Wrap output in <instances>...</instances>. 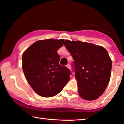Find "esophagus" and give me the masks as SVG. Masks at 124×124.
<instances>
[{"label": "esophagus", "mask_w": 124, "mask_h": 124, "mask_svg": "<svg viewBox=\"0 0 124 124\" xmlns=\"http://www.w3.org/2000/svg\"><path fill=\"white\" fill-rule=\"evenodd\" d=\"M67 67L68 68H69V69H70V64H67Z\"/></svg>", "instance_id": "esophagus-1"}]
</instances>
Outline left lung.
<instances>
[{"label": "left lung", "instance_id": "8db88e82", "mask_svg": "<svg viewBox=\"0 0 124 124\" xmlns=\"http://www.w3.org/2000/svg\"><path fill=\"white\" fill-rule=\"evenodd\" d=\"M64 46L73 58V69L78 94L93 101L101 96L111 77L112 61L104 47L81 41L65 40Z\"/></svg>", "mask_w": 124, "mask_h": 124}]
</instances>
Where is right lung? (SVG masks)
I'll list each match as a JSON object with an SVG mask.
<instances>
[{
    "instance_id": "right-lung-1",
    "label": "right lung",
    "mask_w": 124,
    "mask_h": 124,
    "mask_svg": "<svg viewBox=\"0 0 124 124\" xmlns=\"http://www.w3.org/2000/svg\"><path fill=\"white\" fill-rule=\"evenodd\" d=\"M64 39L40 40L23 52V70L29 84L40 96L51 97L60 92L68 82L70 70L59 64L57 50Z\"/></svg>"
}]
</instances>
